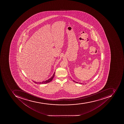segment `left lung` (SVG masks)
I'll use <instances>...</instances> for the list:
<instances>
[{"instance_id":"1","label":"left lung","mask_w":124,"mask_h":124,"mask_svg":"<svg viewBox=\"0 0 124 124\" xmlns=\"http://www.w3.org/2000/svg\"><path fill=\"white\" fill-rule=\"evenodd\" d=\"M73 81L74 82H75V83H78V82H76V81H74V80H73ZM81 84H82V83H81Z\"/></svg>"}]
</instances>
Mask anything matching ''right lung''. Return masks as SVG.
<instances>
[{"mask_svg":"<svg viewBox=\"0 0 124 124\" xmlns=\"http://www.w3.org/2000/svg\"><path fill=\"white\" fill-rule=\"evenodd\" d=\"M55 72H54V74H53V76L51 77V78H50V79H48V80H46V81H42V82H34V83H36V84H46V83H50V82H51V81L52 80L53 78H54V76H55Z\"/></svg>","mask_w":124,"mask_h":124,"instance_id":"right-lung-1","label":"right lung"}]
</instances>
